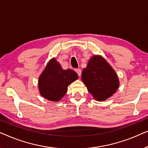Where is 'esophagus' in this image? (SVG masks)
<instances>
[{"label": "esophagus", "mask_w": 148, "mask_h": 148, "mask_svg": "<svg viewBox=\"0 0 148 148\" xmlns=\"http://www.w3.org/2000/svg\"><path fill=\"white\" fill-rule=\"evenodd\" d=\"M75 71L77 73L79 77H80L81 75H82V71H81V69H75Z\"/></svg>", "instance_id": "obj_1"}]
</instances>
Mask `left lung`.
<instances>
[{
	"label": "left lung",
	"instance_id": "obj_1",
	"mask_svg": "<svg viewBox=\"0 0 148 148\" xmlns=\"http://www.w3.org/2000/svg\"><path fill=\"white\" fill-rule=\"evenodd\" d=\"M82 80L97 101H104L110 98L120 85L114 69L100 55L90 58L82 71Z\"/></svg>",
	"mask_w": 148,
	"mask_h": 148
}]
</instances>
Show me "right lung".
I'll list each match as a JSON object with an SVG mask.
<instances>
[{
	"instance_id": "add662e5",
	"label": "right lung",
	"mask_w": 148,
	"mask_h": 148,
	"mask_svg": "<svg viewBox=\"0 0 148 148\" xmlns=\"http://www.w3.org/2000/svg\"><path fill=\"white\" fill-rule=\"evenodd\" d=\"M77 79L78 75L74 71L62 69L56 58H52L38 79L40 94L48 100L58 102L66 93L69 85Z\"/></svg>"
}]
</instances>
